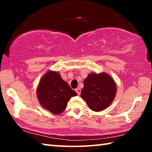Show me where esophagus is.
<instances>
[{
	"instance_id": "34e87169",
	"label": "esophagus",
	"mask_w": 152,
	"mask_h": 152,
	"mask_svg": "<svg viewBox=\"0 0 152 152\" xmlns=\"http://www.w3.org/2000/svg\"><path fill=\"white\" fill-rule=\"evenodd\" d=\"M76 92H77V94H78V95H80V92H81V89L80 88H77L76 89Z\"/></svg>"
}]
</instances>
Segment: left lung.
<instances>
[{
  "label": "left lung",
  "instance_id": "obj_1",
  "mask_svg": "<svg viewBox=\"0 0 152 152\" xmlns=\"http://www.w3.org/2000/svg\"><path fill=\"white\" fill-rule=\"evenodd\" d=\"M115 82L106 73L89 74L84 80L80 96L91 110L101 111L111 104L116 95Z\"/></svg>",
  "mask_w": 152,
  "mask_h": 152
}]
</instances>
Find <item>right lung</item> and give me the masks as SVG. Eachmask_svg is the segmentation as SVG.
Masks as SVG:
<instances>
[{
	"instance_id": "add662e5",
	"label": "right lung",
	"mask_w": 152,
	"mask_h": 152,
	"mask_svg": "<svg viewBox=\"0 0 152 152\" xmlns=\"http://www.w3.org/2000/svg\"><path fill=\"white\" fill-rule=\"evenodd\" d=\"M76 95V92L56 72L49 71L45 74L37 88L41 105L56 115L62 113L70 98Z\"/></svg>"
}]
</instances>
